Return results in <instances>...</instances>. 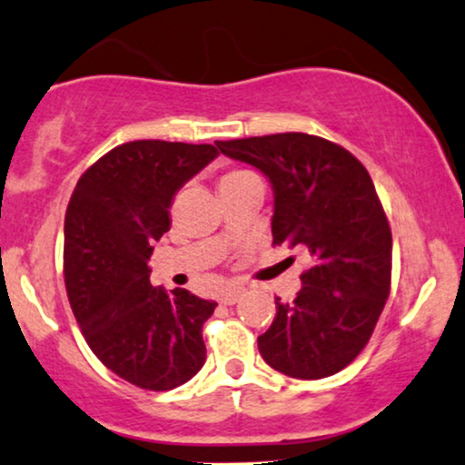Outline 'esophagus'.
<instances>
[{
	"mask_svg": "<svg viewBox=\"0 0 465 465\" xmlns=\"http://www.w3.org/2000/svg\"><path fill=\"white\" fill-rule=\"evenodd\" d=\"M244 293H246L244 287H238V285L227 287V290L221 292V302L223 304H236V302H240V298H242Z\"/></svg>",
	"mask_w": 465,
	"mask_h": 465,
	"instance_id": "1",
	"label": "esophagus"
}]
</instances>
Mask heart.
Here are the masks:
<instances>
[{"mask_svg":"<svg viewBox=\"0 0 465 465\" xmlns=\"http://www.w3.org/2000/svg\"><path fill=\"white\" fill-rule=\"evenodd\" d=\"M246 175H252V173L246 172V169H232V172H225V173L221 175V180H219V189H221V186L233 184V182L242 180V178H246Z\"/></svg>","mask_w":465,"mask_h":465,"instance_id":"1","label":"heart"}]
</instances>
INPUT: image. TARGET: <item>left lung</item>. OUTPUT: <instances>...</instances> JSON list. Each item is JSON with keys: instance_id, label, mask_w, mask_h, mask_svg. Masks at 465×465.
Instances as JSON below:
<instances>
[{"instance_id": "obj_1", "label": "left lung", "mask_w": 465, "mask_h": 465, "mask_svg": "<svg viewBox=\"0 0 465 465\" xmlns=\"http://www.w3.org/2000/svg\"><path fill=\"white\" fill-rule=\"evenodd\" d=\"M274 191L272 244L311 257L292 302L257 337L263 361L298 380L345 369L371 339L391 293L392 236L367 169L332 141L307 133L216 141Z\"/></svg>"}]
</instances>
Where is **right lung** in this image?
Returning <instances> with one entry per match:
<instances>
[{"mask_svg":"<svg viewBox=\"0 0 465 465\" xmlns=\"http://www.w3.org/2000/svg\"><path fill=\"white\" fill-rule=\"evenodd\" d=\"M219 150L128 141L76 182L64 223V281L81 332L104 367L145 391H172L205 362L216 302L150 283L148 260L172 227L173 195Z\"/></svg>","mask_w":465,"mask_h":465,"instance_id":"add662e5","label":"right lung"}]
</instances>
